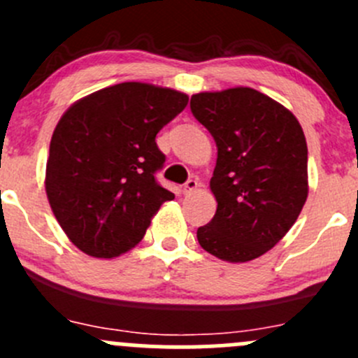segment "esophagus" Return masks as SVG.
Segmentation results:
<instances>
[{"instance_id":"obj_1","label":"esophagus","mask_w":358,"mask_h":358,"mask_svg":"<svg viewBox=\"0 0 358 358\" xmlns=\"http://www.w3.org/2000/svg\"><path fill=\"white\" fill-rule=\"evenodd\" d=\"M197 187H199L197 180L190 178V180H187V183L183 185V192H185V194H190V192H194L195 189H197Z\"/></svg>"}]
</instances>
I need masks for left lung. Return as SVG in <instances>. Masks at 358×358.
Segmentation results:
<instances>
[{"mask_svg": "<svg viewBox=\"0 0 358 358\" xmlns=\"http://www.w3.org/2000/svg\"><path fill=\"white\" fill-rule=\"evenodd\" d=\"M192 115L217 148L210 190L217 209L197 240L209 254L247 262L271 250L307 201V142L299 120L250 87L194 94Z\"/></svg>", "mask_w": 358, "mask_h": 358, "instance_id": "1", "label": "left lung"}]
</instances>
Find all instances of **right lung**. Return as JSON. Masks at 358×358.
Segmentation results:
<instances>
[{"instance_id": "right-lung-1", "label": "right lung", "mask_w": 358, "mask_h": 358, "mask_svg": "<svg viewBox=\"0 0 358 358\" xmlns=\"http://www.w3.org/2000/svg\"><path fill=\"white\" fill-rule=\"evenodd\" d=\"M187 103L178 90L123 82L62 116L50 144L46 194L75 247L111 259L144 238L150 217L175 199L156 180L166 161L156 135Z\"/></svg>"}]
</instances>
